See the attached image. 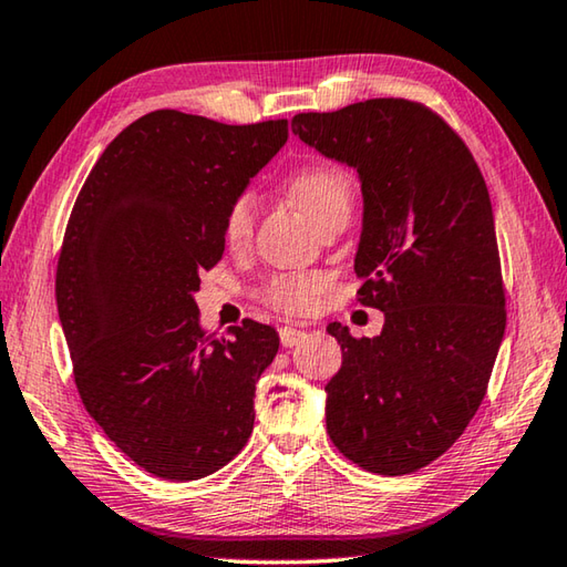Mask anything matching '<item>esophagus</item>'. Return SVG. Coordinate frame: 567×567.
Here are the masks:
<instances>
[{
	"mask_svg": "<svg viewBox=\"0 0 567 567\" xmlns=\"http://www.w3.org/2000/svg\"><path fill=\"white\" fill-rule=\"evenodd\" d=\"M302 337H305L302 329H297V327H280V341H282V347H287V349L297 347V343L302 341Z\"/></svg>",
	"mask_w": 567,
	"mask_h": 567,
	"instance_id": "esophagus-1",
	"label": "esophagus"
}]
</instances>
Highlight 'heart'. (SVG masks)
<instances>
[{
    "label": "heart",
    "instance_id": "1",
    "mask_svg": "<svg viewBox=\"0 0 567 567\" xmlns=\"http://www.w3.org/2000/svg\"><path fill=\"white\" fill-rule=\"evenodd\" d=\"M285 192L292 204L319 228L334 216H349L353 202V182L347 169L337 164H307L292 172L285 182ZM255 230V196L238 194L226 208L224 238L228 248L243 250L252 240ZM321 290L315 275H275L260 287L265 305L282 312H305Z\"/></svg>",
    "mask_w": 567,
    "mask_h": 567
}]
</instances>
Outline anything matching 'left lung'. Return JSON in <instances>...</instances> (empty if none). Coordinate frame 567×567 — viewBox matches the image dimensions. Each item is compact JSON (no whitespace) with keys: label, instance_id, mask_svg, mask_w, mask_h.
Instances as JSON below:
<instances>
[{"label":"left lung","instance_id":"8db88e82","mask_svg":"<svg viewBox=\"0 0 567 567\" xmlns=\"http://www.w3.org/2000/svg\"><path fill=\"white\" fill-rule=\"evenodd\" d=\"M292 132L359 172V302L379 337L339 321L341 369L327 383V432L365 472L401 476L445 454L482 405L506 329L489 192L445 120L403 97L299 113Z\"/></svg>","mask_w":567,"mask_h":567}]
</instances>
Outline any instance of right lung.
<instances>
[{
  "label": "right lung",
  "instance_id": "right-lung-1",
  "mask_svg": "<svg viewBox=\"0 0 567 567\" xmlns=\"http://www.w3.org/2000/svg\"><path fill=\"white\" fill-rule=\"evenodd\" d=\"M287 142V120L224 125L154 110L107 144L75 198L55 305L81 401L144 472L192 482L246 447L255 383L280 337L246 319L198 324L228 204Z\"/></svg>",
  "mask_w": 567,
  "mask_h": 567
}]
</instances>
